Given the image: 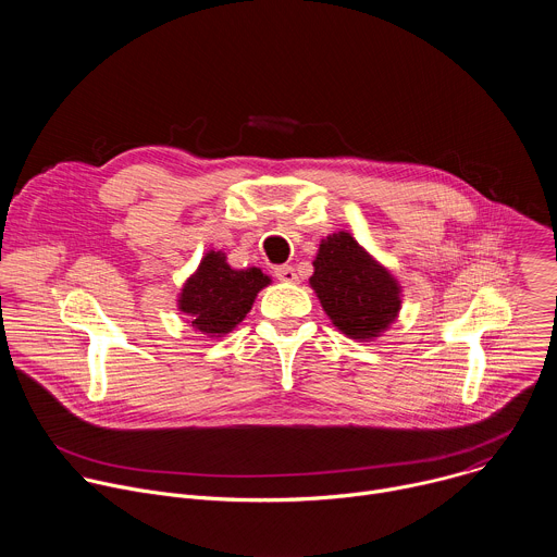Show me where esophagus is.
<instances>
[{
    "label": "esophagus",
    "mask_w": 557,
    "mask_h": 557,
    "mask_svg": "<svg viewBox=\"0 0 557 557\" xmlns=\"http://www.w3.org/2000/svg\"><path fill=\"white\" fill-rule=\"evenodd\" d=\"M275 277H277L280 282H286V284H295V282H299V280H297V273H295V269H293V267H277V269H275Z\"/></svg>",
    "instance_id": "34e87169"
}]
</instances>
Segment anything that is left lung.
Instances as JSON below:
<instances>
[{
	"label": "left lung",
	"mask_w": 557,
	"mask_h": 557,
	"mask_svg": "<svg viewBox=\"0 0 557 557\" xmlns=\"http://www.w3.org/2000/svg\"><path fill=\"white\" fill-rule=\"evenodd\" d=\"M312 267L314 273L308 284L346 337L370 342L396 322L401 310V284L350 233L326 235Z\"/></svg>",
	"instance_id": "1"
}]
</instances>
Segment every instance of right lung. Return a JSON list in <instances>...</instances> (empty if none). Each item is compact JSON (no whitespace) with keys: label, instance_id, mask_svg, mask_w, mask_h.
<instances>
[{"label":"right lung","instance_id":"add662e5","mask_svg":"<svg viewBox=\"0 0 557 557\" xmlns=\"http://www.w3.org/2000/svg\"><path fill=\"white\" fill-rule=\"evenodd\" d=\"M269 284L271 277L262 269H231L222 251H207L181 288L178 310L187 314L194 331L224 337L245 320L258 293Z\"/></svg>","mask_w":557,"mask_h":557}]
</instances>
